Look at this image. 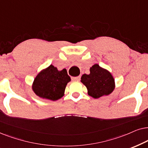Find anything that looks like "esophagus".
Wrapping results in <instances>:
<instances>
[{
  "instance_id": "obj_1",
  "label": "esophagus",
  "mask_w": 148,
  "mask_h": 148,
  "mask_svg": "<svg viewBox=\"0 0 148 148\" xmlns=\"http://www.w3.org/2000/svg\"><path fill=\"white\" fill-rule=\"evenodd\" d=\"M80 76H76V77H72V80L73 81H78L80 80Z\"/></svg>"
}]
</instances>
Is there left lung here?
<instances>
[{"label": "left lung", "instance_id": "8db88e82", "mask_svg": "<svg viewBox=\"0 0 148 148\" xmlns=\"http://www.w3.org/2000/svg\"><path fill=\"white\" fill-rule=\"evenodd\" d=\"M80 82L87 88V93L94 99L109 95L115 88L113 76L106 69L97 64L90 68V74H82Z\"/></svg>", "mask_w": 148, "mask_h": 148}]
</instances>
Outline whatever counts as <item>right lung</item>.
Here are the masks:
<instances>
[{"label":"right lung","instance_id":"right-lung-1","mask_svg":"<svg viewBox=\"0 0 148 148\" xmlns=\"http://www.w3.org/2000/svg\"><path fill=\"white\" fill-rule=\"evenodd\" d=\"M70 81L66 69L58 70L51 64L37 74L32 84V88L40 98L56 101L64 95L67 84Z\"/></svg>","mask_w":148,"mask_h":148}]
</instances>
